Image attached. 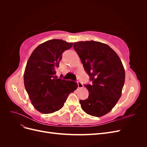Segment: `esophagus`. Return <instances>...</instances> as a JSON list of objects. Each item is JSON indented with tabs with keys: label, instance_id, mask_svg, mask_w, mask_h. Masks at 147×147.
<instances>
[{
	"label": "esophagus",
	"instance_id": "esophagus-1",
	"mask_svg": "<svg viewBox=\"0 0 147 147\" xmlns=\"http://www.w3.org/2000/svg\"><path fill=\"white\" fill-rule=\"evenodd\" d=\"M77 84H78V87L79 88H83V84H82L80 82H77Z\"/></svg>",
	"mask_w": 147,
	"mask_h": 147
}]
</instances>
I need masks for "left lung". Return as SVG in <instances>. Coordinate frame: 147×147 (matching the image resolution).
Masks as SVG:
<instances>
[{
	"instance_id": "8db88e82",
	"label": "left lung",
	"mask_w": 147,
	"mask_h": 147,
	"mask_svg": "<svg viewBox=\"0 0 147 147\" xmlns=\"http://www.w3.org/2000/svg\"><path fill=\"white\" fill-rule=\"evenodd\" d=\"M74 48L92 82L84 85L89 96L80 100L81 107L91 116H103L112 110L121 96L125 80L122 62L108 45L99 42H75Z\"/></svg>"
}]
</instances>
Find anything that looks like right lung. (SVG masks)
<instances>
[{
	"mask_svg": "<svg viewBox=\"0 0 147 147\" xmlns=\"http://www.w3.org/2000/svg\"><path fill=\"white\" fill-rule=\"evenodd\" d=\"M72 45L63 40H50L39 45L29 57L24 74V86L34 108L40 113L60 110L78 87L77 83L55 77L62 55Z\"/></svg>",
	"mask_w": 147,
	"mask_h": 147,
	"instance_id": "obj_1",
	"label": "right lung"
}]
</instances>
